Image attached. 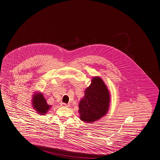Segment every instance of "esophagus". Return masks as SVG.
Returning <instances> with one entry per match:
<instances>
[{
    "label": "esophagus",
    "instance_id": "34e87169",
    "mask_svg": "<svg viewBox=\"0 0 160 160\" xmlns=\"http://www.w3.org/2000/svg\"><path fill=\"white\" fill-rule=\"evenodd\" d=\"M60 106H63V107H69V106H70V104H66V103L62 102V103H60Z\"/></svg>",
    "mask_w": 160,
    "mask_h": 160
}]
</instances>
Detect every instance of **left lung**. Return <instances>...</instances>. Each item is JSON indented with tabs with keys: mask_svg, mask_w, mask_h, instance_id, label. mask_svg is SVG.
Instances as JSON below:
<instances>
[{
	"mask_svg": "<svg viewBox=\"0 0 160 160\" xmlns=\"http://www.w3.org/2000/svg\"><path fill=\"white\" fill-rule=\"evenodd\" d=\"M110 94L104 82L95 77L85 90V96L79 104L80 120L93 122L104 116L110 104Z\"/></svg>",
	"mask_w": 160,
	"mask_h": 160,
	"instance_id": "left-lung-1",
	"label": "left lung"
}]
</instances>
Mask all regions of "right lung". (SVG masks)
<instances>
[{
    "instance_id": "right-lung-1",
    "label": "right lung",
    "mask_w": 160,
    "mask_h": 160,
    "mask_svg": "<svg viewBox=\"0 0 160 160\" xmlns=\"http://www.w3.org/2000/svg\"><path fill=\"white\" fill-rule=\"evenodd\" d=\"M33 106L40 114H44L48 112L50 106L48 105L42 94H36L32 99Z\"/></svg>"
}]
</instances>
